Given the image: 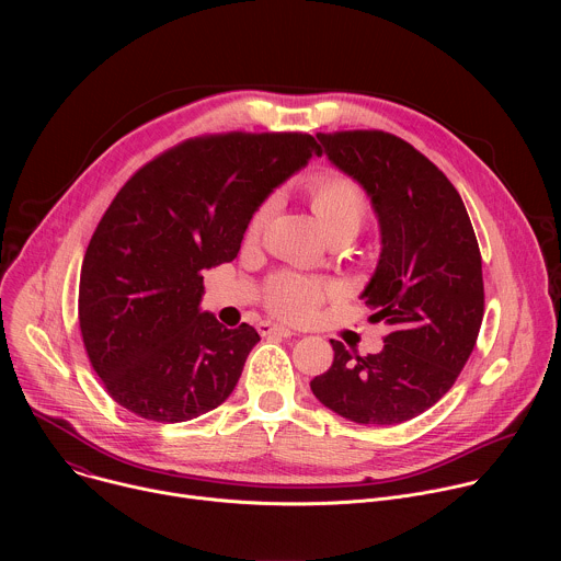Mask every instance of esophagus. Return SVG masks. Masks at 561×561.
<instances>
[{"instance_id":"34e87169","label":"esophagus","mask_w":561,"mask_h":561,"mask_svg":"<svg viewBox=\"0 0 561 561\" xmlns=\"http://www.w3.org/2000/svg\"><path fill=\"white\" fill-rule=\"evenodd\" d=\"M257 331H260L262 335H279V337H293V335H295L288 327L275 324V322H262V324L257 327Z\"/></svg>"}]
</instances>
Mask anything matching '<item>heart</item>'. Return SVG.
<instances>
[{
  "label": "heart",
  "mask_w": 561,
  "mask_h": 561,
  "mask_svg": "<svg viewBox=\"0 0 561 561\" xmlns=\"http://www.w3.org/2000/svg\"><path fill=\"white\" fill-rule=\"evenodd\" d=\"M308 197L314 215L335 234L340 230H353L362 226L368 202L364 191L346 175L322 173L308 182ZM275 210V197H268L249 221V237L255 239L266 228ZM335 293V286L324 279H314L297 273H279L266 286V304L273 312L290 319V322H308L314 317L322 301Z\"/></svg>",
  "instance_id": "1"
}]
</instances>
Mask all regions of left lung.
Here are the masks:
<instances>
[{
  "mask_svg": "<svg viewBox=\"0 0 561 561\" xmlns=\"http://www.w3.org/2000/svg\"><path fill=\"white\" fill-rule=\"evenodd\" d=\"M317 139L370 197L381 253L362 299L390 333L366 357L331 340L333 366L310 390L355 424H402L439 402L474 348L484 317L477 237L455 186L409 141L383 130Z\"/></svg>",
  "mask_w": 561,
  "mask_h": 561,
  "instance_id": "left-lung-1",
  "label": "left lung"
}]
</instances>
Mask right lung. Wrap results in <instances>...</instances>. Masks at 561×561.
Segmentation results:
<instances>
[{
    "instance_id": "right-lung-1",
    "label": "right lung",
    "mask_w": 561,
    "mask_h": 561,
    "mask_svg": "<svg viewBox=\"0 0 561 561\" xmlns=\"http://www.w3.org/2000/svg\"><path fill=\"white\" fill-rule=\"evenodd\" d=\"M312 154L306 133L206 135L122 186L79 275L82 340L119 407L180 424L226 402L260 335L199 308L204 271L237 257L253 213Z\"/></svg>"
}]
</instances>
